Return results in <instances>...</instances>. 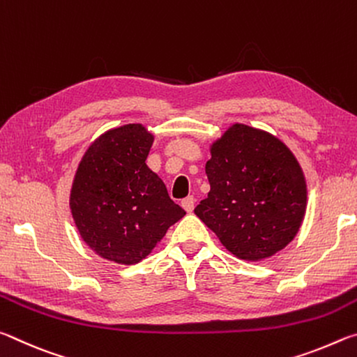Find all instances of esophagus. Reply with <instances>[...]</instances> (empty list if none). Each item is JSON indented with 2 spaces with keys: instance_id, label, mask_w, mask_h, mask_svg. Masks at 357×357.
<instances>
[{
  "instance_id": "34e87169",
  "label": "esophagus",
  "mask_w": 357,
  "mask_h": 357,
  "mask_svg": "<svg viewBox=\"0 0 357 357\" xmlns=\"http://www.w3.org/2000/svg\"><path fill=\"white\" fill-rule=\"evenodd\" d=\"M181 204H183V208L187 211V213H192L193 208H195V198L193 197H185L183 202H181Z\"/></svg>"
}]
</instances>
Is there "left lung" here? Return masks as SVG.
Masks as SVG:
<instances>
[{
  "label": "left lung",
  "instance_id": "8db88e82",
  "mask_svg": "<svg viewBox=\"0 0 357 357\" xmlns=\"http://www.w3.org/2000/svg\"><path fill=\"white\" fill-rule=\"evenodd\" d=\"M206 174L211 190L195 214L227 250L258 261L291 243L305 214L307 185L279 138L233 124L211 146Z\"/></svg>",
  "mask_w": 357,
  "mask_h": 357
}]
</instances>
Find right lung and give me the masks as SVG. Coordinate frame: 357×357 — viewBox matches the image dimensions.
<instances>
[{
    "instance_id": "obj_1",
    "label": "right lung",
    "mask_w": 357,
    "mask_h": 357,
    "mask_svg": "<svg viewBox=\"0 0 357 357\" xmlns=\"http://www.w3.org/2000/svg\"><path fill=\"white\" fill-rule=\"evenodd\" d=\"M153 142L142 124L121 126L102 134L77 168L72 217L84 243L110 261H142L185 215L144 162Z\"/></svg>"
}]
</instances>
